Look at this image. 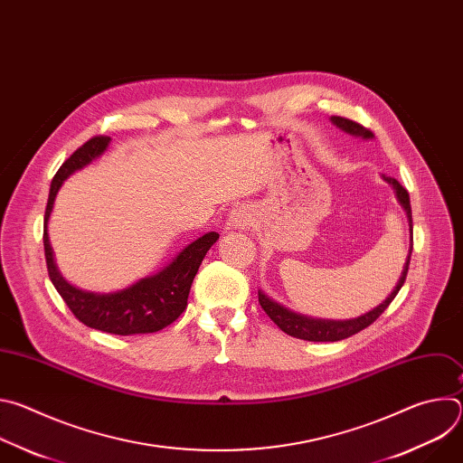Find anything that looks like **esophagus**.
Listing matches in <instances>:
<instances>
[{
	"instance_id": "34e87169",
	"label": "esophagus",
	"mask_w": 463,
	"mask_h": 463,
	"mask_svg": "<svg viewBox=\"0 0 463 463\" xmlns=\"http://www.w3.org/2000/svg\"><path fill=\"white\" fill-rule=\"evenodd\" d=\"M231 225L234 229H245L249 225V216L243 211H232L231 214Z\"/></svg>"
}]
</instances>
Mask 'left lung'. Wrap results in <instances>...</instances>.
<instances>
[{
    "label": "left lung",
    "mask_w": 463,
    "mask_h": 463,
    "mask_svg": "<svg viewBox=\"0 0 463 463\" xmlns=\"http://www.w3.org/2000/svg\"><path fill=\"white\" fill-rule=\"evenodd\" d=\"M332 120L343 128L345 131H348V134L352 136H361L364 139H370L373 134L364 128L363 124L352 120V118H346V117H337L334 115ZM393 188H395V195H398V200L402 203V207L407 211V216H409V223H411V231H412V209H411V197H409V192L405 190V186L393 177H384ZM411 254H412V247L409 250V258H407V263L403 268V273H402V279L398 282V286L393 288V291L388 295V298L379 304L377 307H373L372 311H368L366 315L363 317H357V318H352V320H320V318H309V317H302V315H297L286 307H282L280 304L273 302L271 298H268L263 293L258 291V302L261 306V309L266 311L269 315V318L282 329L284 334L291 335V337H297V339H304V341H311V343H335V341H343V339H348L355 334H359L361 329L368 327L372 322H375L381 313L390 306V302L395 298V295L400 293L402 286L405 284V279H407V273H409V266H411Z\"/></svg>",
    "instance_id": "8db88e82"
}]
</instances>
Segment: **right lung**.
<instances>
[{
    "label": "right lung",
    "mask_w": 463,
    "mask_h": 463,
    "mask_svg": "<svg viewBox=\"0 0 463 463\" xmlns=\"http://www.w3.org/2000/svg\"><path fill=\"white\" fill-rule=\"evenodd\" d=\"M109 143V137L97 136L84 143L65 161L51 181L49 200L43 220V249L47 271L52 286L68 304L71 313L86 326L113 335H139L156 334L172 324L186 307L190 286L200 269L207 250L220 238L218 232H209L184 247L177 258L161 273L143 279L128 289L109 295H95L80 291L61 279L52 258V249L47 234V222L58 188L75 170L86 166L100 156Z\"/></svg>",
    "instance_id": "add662e5"
}]
</instances>
